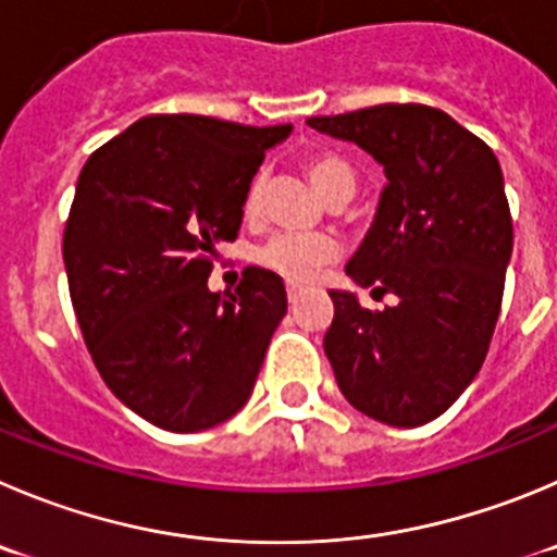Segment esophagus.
<instances>
[{"mask_svg":"<svg viewBox=\"0 0 557 557\" xmlns=\"http://www.w3.org/2000/svg\"><path fill=\"white\" fill-rule=\"evenodd\" d=\"M299 299H302V288L299 285H288V302L296 305Z\"/></svg>","mask_w":557,"mask_h":557,"instance_id":"esophagus-1","label":"esophagus"}]
</instances>
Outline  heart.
I'll list each match as a JSON object with an SVG mask.
<instances>
[{
  "label": "heart",
  "mask_w": 557,
  "mask_h": 557,
  "mask_svg": "<svg viewBox=\"0 0 557 557\" xmlns=\"http://www.w3.org/2000/svg\"><path fill=\"white\" fill-rule=\"evenodd\" d=\"M305 175L310 184L315 186L321 197L341 195V191H351L355 195V170L343 156L332 153V150H315L305 159ZM263 197V178H255L249 184L247 197H244V214L247 220H255L261 211ZM258 263L272 272L283 274L290 283H310L315 274L337 258V244L330 236H305V233H280L272 242L263 244L258 249Z\"/></svg>",
  "instance_id": "b5f03b06"
}]
</instances>
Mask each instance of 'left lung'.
<instances>
[{
    "label": "left lung",
    "mask_w": 557,
    "mask_h": 557,
    "mask_svg": "<svg viewBox=\"0 0 557 557\" xmlns=\"http://www.w3.org/2000/svg\"><path fill=\"white\" fill-rule=\"evenodd\" d=\"M308 126L360 145L387 175L346 274L396 305L368 310L351 290H330L324 351L351 407L414 429L470 387L490 351L513 247L500 161L423 103H379Z\"/></svg>",
    "instance_id": "8db88e82"
}]
</instances>
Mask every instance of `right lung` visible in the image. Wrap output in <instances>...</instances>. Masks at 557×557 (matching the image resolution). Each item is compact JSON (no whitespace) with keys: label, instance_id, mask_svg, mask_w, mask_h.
Segmentation results:
<instances>
[{"label":"right lung","instance_id":"right-lung-1","mask_svg":"<svg viewBox=\"0 0 557 557\" xmlns=\"http://www.w3.org/2000/svg\"><path fill=\"white\" fill-rule=\"evenodd\" d=\"M290 128L150 114L82 168L62 238L71 302L107 387L159 429H214L252 393L285 285L249 267L236 294H214L208 274Z\"/></svg>","mask_w":557,"mask_h":557}]
</instances>
